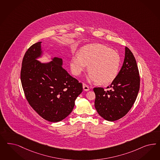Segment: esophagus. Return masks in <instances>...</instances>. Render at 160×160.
Listing matches in <instances>:
<instances>
[{
  "instance_id": "1",
  "label": "esophagus",
  "mask_w": 160,
  "mask_h": 160,
  "mask_svg": "<svg viewBox=\"0 0 160 160\" xmlns=\"http://www.w3.org/2000/svg\"><path fill=\"white\" fill-rule=\"evenodd\" d=\"M83 90L85 91H88L89 90V87H88V85H87L86 83H83Z\"/></svg>"
}]
</instances>
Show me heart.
Here are the masks:
<instances>
[{"label": "heart", "mask_w": 160, "mask_h": 160, "mask_svg": "<svg viewBox=\"0 0 160 160\" xmlns=\"http://www.w3.org/2000/svg\"><path fill=\"white\" fill-rule=\"evenodd\" d=\"M121 58L117 52L101 44L83 47L79 54L72 57L71 68L73 73L79 75L88 65V79L99 85L112 82L118 74Z\"/></svg>", "instance_id": "b5f03b06"}]
</instances>
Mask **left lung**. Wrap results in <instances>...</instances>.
I'll list each match as a JSON object with an SVG mask.
<instances>
[{"instance_id": "left-lung-1", "label": "left lung", "mask_w": 160, "mask_h": 160, "mask_svg": "<svg viewBox=\"0 0 160 160\" xmlns=\"http://www.w3.org/2000/svg\"><path fill=\"white\" fill-rule=\"evenodd\" d=\"M140 86L139 71L135 58L125 47L122 67L108 90L95 87V107L103 118L114 121L122 118L132 108L137 97Z\"/></svg>"}]
</instances>
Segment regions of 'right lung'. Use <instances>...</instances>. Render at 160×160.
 I'll return each mask as SVG.
<instances>
[{
    "mask_svg": "<svg viewBox=\"0 0 160 160\" xmlns=\"http://www.w3.org/2000/svg\"><path fill=\"white\" fill-rule=\"evenodd\" d=\"M41 42L32 45L22 63L21 80L26 100L45 120L56 122L72 112L75 101L82 92V83L62 67V60L55 58L48 63L36 60L41 53Z\"/></svg>",
    "mask_w": 160,
    "mask_h": 160,
    "instance_id": "obj_1",
    "label": "right lung"
}]
</instances>
